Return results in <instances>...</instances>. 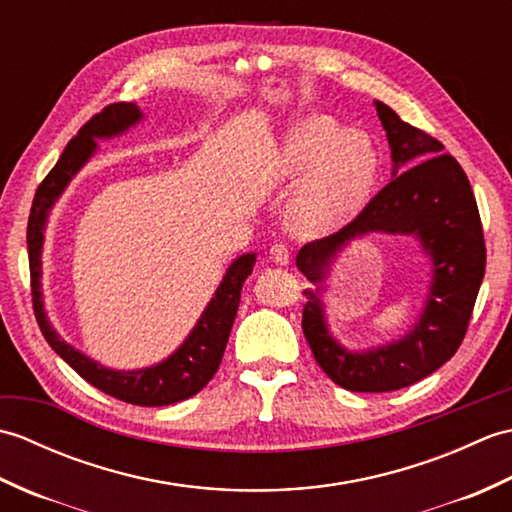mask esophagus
I'll return each mask as SVG.
<instances>
[{"label":"esophagus","mask_w":512,"mask_h":512,"mask_svg":"<svg viewBox=\"0 0 512 512\" xmlns=\"http://www.w3.org/2000/svg\"><path fill=\"white\" fill-rule=\"evenodd\" d=\"M270 259L279 266H286L290 262V248L286 244H275L270 248Z\"/></svg>","instance_id":"1"}]
</instances>
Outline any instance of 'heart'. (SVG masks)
Segmentation results:
<instances>
[{"label":"heart","instance_id":"heart-1","mask_svg":"<svg viewBox=\"0 0 512 512\" xmlns=\"http://www.w3.org/2000/svg\"><path fill=\"white\" fill-rule=\"evenodd\" d=\"M303 182L288 202V224L303 237L334 233L363 211L378 178V151L369 136L328 116H310L284 138L279 184Z\"/></svg>","mask_w":512,"mask_h":512}]
</instances>
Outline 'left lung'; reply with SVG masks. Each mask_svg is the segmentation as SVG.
<instances>
[{"label":"left lung","instance_id":"obj_1","mask_svg":"<svg viewBox=\"0 0 512 512\" xmlns=\"http://www.w3.org/2000/svg\"><path fill=\"white\" fill-rule=\"evenodd\" d=\"M394 160V178L339 233L299 250L306 290L301 328L321 369L350 391H394L418 383L458 352L486 270V246L473 189L444 145L376 101ZM414 167L411 168L410 165ZM400 168L406 171L398 174ZM369 232L413 234L432 259V288L419 323L398 342L350 353L327 330L320 295L333 257Z\"/></svg>","mask_w":512,"mask_h":512}]
</instances>
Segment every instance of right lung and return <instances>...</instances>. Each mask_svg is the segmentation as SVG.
<instances>
[{"mask_svg": "<svg viewBox=\"0 0 512 512\" xmlns=\"http://www.w3.org/2000/svg\"><path fill=\"white\" fill-rule=\"evenodd\" d=\"M140 118H143V112L138 110L136 103H112L107 105L103 112L94 114L90 121L79 129V134H76L68 143V147L63 149L57 165L52 167V171L39 184L35 200H32L26 237L32 308H35L39 330L46 336L48 345L74 369L76 374L88 380L96 389L105 391L107 396L129 402V405L162 407L198 394V391L206 387V383L213 378L217 367H220L228 334H231L235 314L239 308V292H242L246 277L253 273V253L237 257L235 262L228 266L222 284L215 290V297L211 299L209 306H206L200 321L195 323V328L176 352L158 365L132 369V372L107 369L92 361L90 356L76 350L70 343H65L57 334V330L50 325L46 310H43L41 297L43 231H46L52 204L59 200V195L76 176V171L94 156L96 138H112L123 134L125 129L136 125Z\"/></svg>", "mask_w": 512, "mask_h": 512, "instance_id": "add662e5", "label": "right lung"}]
</instances>
